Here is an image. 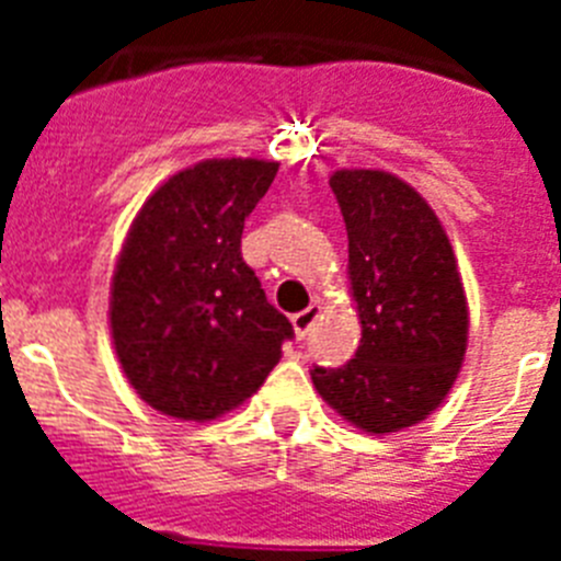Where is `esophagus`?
Masks as SVG:
<instances>
[{
    "mask_svg": "<svg viewBox=\"0 0 561 561\" xmlns=\"http://www.w3.org/2000/svg\"><path fill=\"white\" fill-rule=\"evenodd\" d=\"M317 317H320V304H311L309 309L297 311V314L291 317V325H295L297 340H306V336H309L311 325L317 323Z\"/></svg>",
    "mask_w": 561,
    "mask_h": 561,
    "instance_id": "esophagus-1",
    "label": "esophagus"
}]
</instances>
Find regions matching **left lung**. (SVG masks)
<instances>
[{"label": "left lung", "instance_id": "1", "mask_svg": "<svg viewBox=\"0 0 561 561\" xmlns=\"http://www.w3.org/2000/svg\"><path fill=\"white\" fill-rule=\"evenodd\" d=\"M329 185L348 230L362 340L354 359L314 368L311 381L354 427L399 433L427 419L460 374L469 309L458 261L433 207L393 173L342 168Z\"/></svg>", "mask_w": 561, "mask_h": 561}]
</instances>
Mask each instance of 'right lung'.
Wrapping results in <instances>:
<instances>
[{
  "mask_svg": "<svg viewBox=\"0 0 561 561\" xmlns=\"http://www.w3.org/2000/svg\"><path fill=\"white\" fill-rule=\"evenodd\" d=\"M277 173L266 160H205L140 207L112 277L108 325L128 385L182 421L250 399L280 362L291 323L241 257L244 219Z\"/></svg>",
  "mask_w": 561,
  "mask_h": 561,
  "instance_id": "add662e5",
  "label": "right lung"
}]
</instances>
